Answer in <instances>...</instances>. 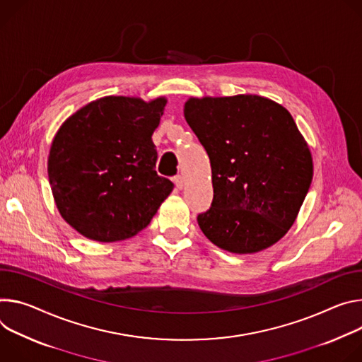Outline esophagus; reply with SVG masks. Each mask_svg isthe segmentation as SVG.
Wrapping results in <instances>:
<instances>
[{
    "label": "esophagus",
    "mask_w": 362,
    "mask_h": 362,
    "mask_svg": "<svg viewBox=\"0 0 362 362\" xmlns=\"http://www.w3.org/2000/svg\"><path fill=\"white\" fill-rule=\"evenodd\" d=\"M174 182H175V185H177L178 189H182V187H184V178H182L181 175L174 177Z\"/></svg>",
    "instance_id": "1"
}]
</instances>
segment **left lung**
Listing matches in <instances>:
<instances>
[{"mask_svg":"<svg viewBox=\"0 0 362 362\" xmlns=\"http://www.w3.org/2000/svg\"><path fill=\"white\" fill-rule=\"evenodd\" d=\"M184 116L206 148L214 197L197 217L235 255L262 252L293 226L313 177L312 153L289 110L257 95L189 98Z\"/></svg>","mask_w":362,"mask_h":362,"instance_id":"left-lung-1","label":"left lung"}]
</instances>
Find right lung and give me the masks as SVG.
Instances as JSON below:
<instances>
[{
	"instance_id": "obj_1",
	"label": "right lung",
	"mask_w": 362,
	"mask_h": 362,
	"mask_svg": "<svg viewBox=\"0 0 362 362\" xmlns=\"http://www.w3.org/2000/svg\"><path fill=\"white\" fill-rule=\"evenodd\" d=\"M167 98L105 96L69 116L53 138L47 173L60 216L100 243L142 231L174 184L155 171L152 134Z\"/></svg>"
}]
</instances>
